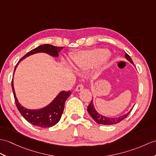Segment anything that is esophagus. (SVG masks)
<instances>
[{"mask_svg":"<svg viewBox=\"0 0 156 156\" xmlns=\"http://www.w3.org/2000/svg\"><path fill=\"white\" fill-rule=\"evenodd\" d=\"M83 88H84V85H83L82 84H80L76 86V88L75 90L76 92H78V91H80V90H83Z\"/></svg>","mask_w":156,"mask_h":156,"instance_id":"obj_1","label":"esophagus"}]
</instances>
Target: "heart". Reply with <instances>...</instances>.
Wrapping results in <instances>:
<instances>
[{
    "label": "heart",
    "mask_w": 156,
    "mask_h": 156,
    "mask_svg": "<svg viewBox=\"0 0 156 156\" xmlns=\"http://www.w3.org/2000/svg\"><path fill=\"white\" fill-rule=\"evenodd\" d=\"M108 55L109 51L106 49H96L80 53L73 60L77 66L87 69L100 64Z\"/></svg>",
    "instance_id": "b5f03b06"
}]
</instances>
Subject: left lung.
<instances>
[{
    "instance_id": "8db88e82",
    "label": "left lung",
    "mask_w": 156,
    "mask_h": 156,
    "mask_svg": "<svg viewBox=\"0 0 156 156\" xmlns=\"http://www.w3.org/2000/svg\"><path fill=\"white\" fill-rule=\"evenodd\" d=\"M125 56L126 58V59L129 60L130 62L133 64V61L132 60L131 58L128 55L127 53L125 54ZM88 112L89 114L91 115L92 118L94 119V121L98 123L99 124H103V125H113V124H116L122 121L123 119H124L128 115L130 114L132 110H130L129 112H128L127 114H126L124 115H122V116H119L115 118H108V117H105L104 115H102L101 114H98V112L96 111L93 105V101L92 100L91 102L89 104V106H88Z\"/></svg>"
}]
</instances>
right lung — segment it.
<instances>
[{"label": "right lung", "mask_w": 156, "mask_h": 156, "mask_svg": "<svg viewBox=\"0 0 156 156\" xmlns=\"http://www.w3.org/2000/svg\"><path fill=\"white\" fill-rule=\"evenodd\" d=\"M63 47L55 46L51 44H43L39 46L37 48H36L33 50H32L31 51L28 52L27 54H25V55L22 58L19 60V62L16 64L15 68H14V72L15 71L18 64L20 62V61L23 60L25 58L30 56L32 54L38 52H44L50 54V56H58V52ZM11 85L16 106L21 115H23L27 121H28L32 125L44 128L52 127V126L56 125L57 123L59 122L61 118V115L63 113L65 102H66V100L72 93L70 92V90L67 92L62 91L60 93H59V94L55 98V99L45 108L37 110H28L27 108L22 106L19 103V102H18L15 94V92H14V89L13 79L12 80Z\"/></svg>", "instance_id": "1"}]
</instances>
